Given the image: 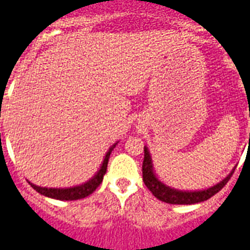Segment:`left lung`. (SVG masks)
<instances>
[{"instance_id":"obj_1","label":"left lung","mask_w":250,"mask_h":250,"mask_svg":"<svg viewBox=\"0 0 250 250\" xmlns=\"http://www.w3.org/2000/svg\"><path fill=\"white\" fill-rule=\"evenodd\" d=\"M235 169L227 174L226 177L216 184L212 188H204V190H195V191H185V190H177L171 186H168L164 182H162L158 178V176L154 172L153 160L151 155L147 149V146H144V163H143V180L146 188L153 192V195L159 200L168 204H196V203L204 202L212 198L214 194L220 191L225 185L229 182L230 177L232 176Z\"/></svg>"}]
</instances>
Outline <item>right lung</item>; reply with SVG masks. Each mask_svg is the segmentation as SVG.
Instances as JSON below:
<instances>
[{
    "mask_svg": "<svg viewBox=\"0 0 250 250\" xmlns=\"http://www.w3.org/2000/svg\"><path fill=\"white\" fill-rule=\"evenodd\" d=\"M118 143H115L114 145L110 146V149L107 150V153L105 154V158L103 160V163L100 166V169L95 173L91 180H88L84 184L77 185V186H73V188H41V186H37V185L32 184L29 182V185L32 188L38 191L41 195L47 196V198L51 199H58V200H78V199L86 198L90 194H92L97 188L99 185L103 182V178H104V174L106 173V168H107V162H109V158H110V154L113 151V149L115 147Z\"/></svg>",
    "mask_w": 250,
    "mask_h": 250,
    "instance_id": "add662e5",
    "label": "right lung"
}]
</instances>
